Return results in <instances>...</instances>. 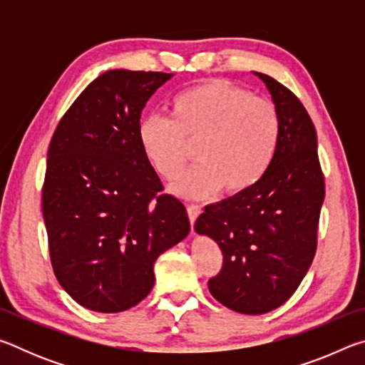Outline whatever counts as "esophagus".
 <instances>
[{"label":"esophagus","mask_w":365,"mask_h":365,"mask_svg":"<svg viewBox=\"0 0 365 365\" xmlns=\"http://www.w3.org/2000/svg\"><path fill=\"white\" fill-rule=\"evenodd\" d=\"M187 212H188L190 224H191V227H193L196 219H197V215L201 214V207L197 206V205H188V206H187Z\"/></svg>","instance_id":"34e87169"}]
</instances>
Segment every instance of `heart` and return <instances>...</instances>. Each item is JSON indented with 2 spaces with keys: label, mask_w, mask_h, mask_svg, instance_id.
Masks as SVG:
<instances>
[{
  "label": "heart",
  "mask_w": 365,
  "mask_h": 365,
  "mask_svg": "<svg viewBox=\"0 0 365 365\" xmlns=\"http://www.w3.org/2000/svg\"><path fill=\"white\" fill-rule=\"evenodd\" d=\"M172 119L148 115L138 140L154 170L168 182L183 174L190 146L200 164L174 191L202 200L220 190L237 196L251 190L269 170L280 140L275 104L227 80H209L178 93L170 104Z\"/></svg>",
  "instance_id": "1"
}]
</instances>
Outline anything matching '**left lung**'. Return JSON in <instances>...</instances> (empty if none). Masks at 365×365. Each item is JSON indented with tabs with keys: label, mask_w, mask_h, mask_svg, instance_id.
Returning a JSON list of instances; mask_svg holds the SVG:
<instances>
[{
	"label": "left lung",
	"mask_w": 365,
	"mask_h": 365,
	"mask_svg": "<svg viewBox=\"0 0 365 365\" xmlns=\"http://www.w3.org/2000/svg\"><path fill=\"white\" fill-rule=\"evenodd\" d=\"M280 117V140L269 170L251 190L206 206L195 230L211 237L224 256L209 279L220 304L265 314L292 298L317 250L325 197L316 127L292 90L265 73Z\"/></svg>",
	"instance_id": "1"
}]
</instances>
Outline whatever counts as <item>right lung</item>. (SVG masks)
Returning <instances> with one entry per match:
<instances>
[{
    "label": "right lung",
    "instance_id": "obj_1",
    "mask_svg": "<svg viewBox=\"0 0 365 365\" xmlns=\"http://www.w3.org/2000/svg\"><path fill=\"white\" fill-rule=\"evenodd\" d=\"M172 77L108 71L66 110L48 148L41 207L51 265L90 311L122 312L146 298L154 262L187 237L190 220L138 140L146 101Z\"/></svg>",
    "mask_w": 365,
    "mask_h": 365
}]
</instances>
